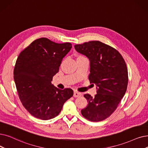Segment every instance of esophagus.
<instances>
[{
	"mask_svg": "<svg viewBox=\"0 0 148 148\" xmlns=\"http://www.w3.org/2000/svg\"><path fill=\"white\" fill-rule=\"evenodd\" d=\"M81 95H82V94L79 92H77V91H74V92L73 96L74 97H80Z\"/></svg>",
	"mask_w": 148,
	"mask_h": 148,
	"instance_id": "1",
	"label": "esophagus"
}]
</instances>
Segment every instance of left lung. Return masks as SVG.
I'll list each match as a JSON object with an SVG mask.
<instances>
[{"label":"left lung","instance_id":"left-lung-1","mask_svg":"<svg viewBox=\"0 0 148 148\" xmlns=\"http://www.w3.org/2000/svg\"><path fill=\"white\" fill-rule=\"evenodd\" d=\"M74 47L78 53L89 59V80L98 87L94 97L88 94L84 95L88 104L81 113L89 121H102L116 110L126 91V64L117 50L100 41L75 45Z\"/></svg>","mask_w":148,"mask_h":148}]
</instances>
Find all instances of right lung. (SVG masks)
<instances>
[{
  "instance_id": "right-lung-1",
  "label": "right lung",
  "mask_w": 148,
  "mask_h": 148,
  "mask_svg": "<svg viewBox=\"0 0 148 148\" xmlns=\"http://www.w3.org/2000/svg\"><path fill=\"white\" fill-rule=\"evenodd\" d=\"M71 48V43H57L43 37L18 55L14 69L15 84L23 106L34 117L43 120L54 118L73 95L71 89L62 90L51 83Z\"/></svg>"
}]
</instances>
